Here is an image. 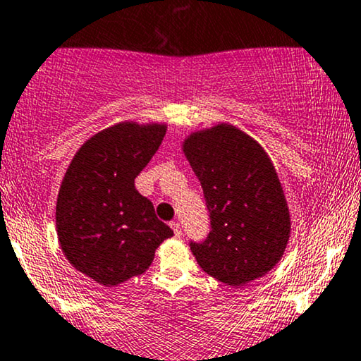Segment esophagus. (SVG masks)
<instances>
[{
	"label": "esophagus",
	"mask_w": 361,
	"mask_h": 361,
	"mask_svg": "<svg viewBox=\"0 0 361 361\" xmlns=\"http://www.w3.org/2000/svg\"><path fill=\"white\" fill-rule=\"evenodd\" d=\"M170 226L173 228V231H175L176 236H181V225L178 221H171Z\"/></svg>",
	"instance_id": "esophagus-1"
}]
</instances>
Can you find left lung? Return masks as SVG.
Returning <instances> with one entry per match:
<instances>
[{
  "mask_svg": "<svg viewBox=\"0 0 361 361\" xmlns=\"http://www.w3.org/2000/svg\"><path fill=\"white\" fill-rule=\"evenodd\" d=\"M185 154L203 188L209 233L190 241L209 276L243 286L280 262L290 238V213L270 158L230 125L191 135Z\"/></svg>",
  "mask_w": 361,
  "mask_h": 361,
  "instance_id": "8db88e82",
  "label": "left lung"
}]
</instances>
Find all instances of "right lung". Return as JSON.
<instances>
[{
  "label": "right lung",
  "mask_w": 361,
  "mask_h": 361,
  "mask_svg": "<svg viewBox=\"0 0 361 361\" xmlns=\"http://www.w3.org/2000/svg\"><path fill=\"white\" fill-rule=\"evenodd\" d=\"M165 133V125H115L86 141L68 168L56 203L59 245L68 262L99 285L145 273L154 250L173 236L135 188Z\"/></svg>",
  "instance_id": "add662e5"
}]
</instances>
